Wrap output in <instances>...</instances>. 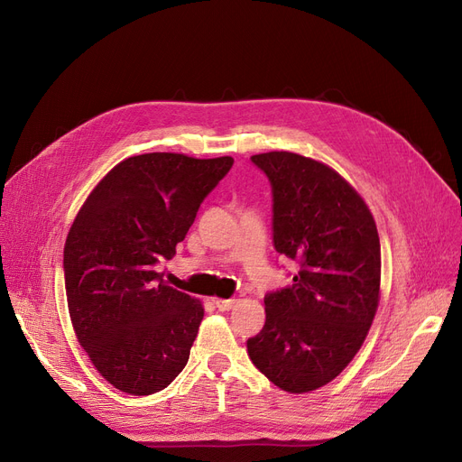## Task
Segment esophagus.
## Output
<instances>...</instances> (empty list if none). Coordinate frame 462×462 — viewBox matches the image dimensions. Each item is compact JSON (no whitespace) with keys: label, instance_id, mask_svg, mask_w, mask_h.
Returning <instances> with one entry per match:
<instances>
[{"label":"esophagus","instance_id":"obj_1","mask_svg":"<svg viewBox=\"0 0 462 462\" xmlns=\"http://www.w3.org/2000/svg\"><path fill=\"white\" fill-rule=\"evenodd\" d=\"M213 305H215L218 310H221V312H225V310L234 309L236 300H213Z\"/></svg>","mask_w":462,"mask_h":462}]
</instances>
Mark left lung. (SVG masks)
Returning <instances> with one entry per match:
<instances>
[{"instance_id": "1", "label": "left lung", "mask_w": 462, "mask_h": 462, "mask_svg": "<svg viewBox=\"0 0 462 462\" xmlns=\"http://www.w3.org/2000/svg\"><path fill=\"white\" fill-rule=\"evenodd\" d=\"M251 161L272 183L273 247L300 272L265 294V324L247 352L281 390L314 392L343 373L374 320L378 230L367 204L324 162L290 152Z\"/></svg>"}]
</instances>
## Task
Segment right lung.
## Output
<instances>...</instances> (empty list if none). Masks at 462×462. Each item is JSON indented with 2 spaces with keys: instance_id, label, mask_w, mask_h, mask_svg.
<instances>
[{
  "instance_id": "right-lung-1",
  "label": "right lung",
  "mask_w": 462,
  "mask_h": 462,
  "mask_svg": "<svg viewBox=\"0 0 462 462\" xmlns=\"http://www.w3.org/2000/svg\"><path fill=\"white\" fill-rule=\"evenodd\" d=\"M232 157L143 153L116 164L72 223L63 251L72 328L119 392L152 395L187 365L204 309L168 286L157 263L176 254Z\"/></svg>"
}]
</instances>
